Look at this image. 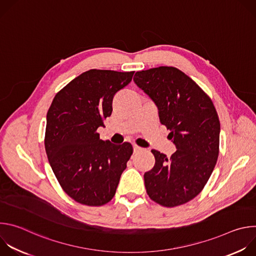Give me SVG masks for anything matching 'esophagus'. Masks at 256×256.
I'll return each mask as SVG.
<instances>
[{
  "instance_id": "esophagus-1",
  "label": "esophagus",
  "mask_w": 256,
  "mask_h": 256,
  "mask_svg": "<svg viewBox=\"0 0 256 256\" xmlns=\"http://www.w3.org/2000/svg\"><path fill=\"white\" fill-rule=\"evenodd\" d=\"M142 148L138 147V146H136V144H134V153L140 152V151H142Z\"/></svg>"
}]
</instances>
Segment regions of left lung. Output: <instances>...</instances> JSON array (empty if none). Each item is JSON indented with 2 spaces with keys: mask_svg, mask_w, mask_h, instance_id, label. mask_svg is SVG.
<instances>
[{
  "mask_svg": "<svg viewBox=\"0 0 256 256\" xmlns=\"http://www.w3.org/2000/svg\"><path fill=\"white\" fill-rule=\"evenodd\" d=\"M134 81L156 104L177 149L170 158L152 150L155 165L144 174L147 194L164 206L184 204L202 190L216 163L220 120L216 108L192 79L173 66L136 72Z\"/></svg>",
  "mask_w": 256,
  "mask_h": 256,
  "instance_id": "8db88e82",
  "label": "left lung"
}]
</instances>
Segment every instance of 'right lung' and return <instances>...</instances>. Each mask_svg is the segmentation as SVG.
<instances>
[{
	"instance_id": "add662e5",
	"label": "right lung",
	"mask_w": 256,
	"mask_h": 256,
	"mask_svg": "<svg viewBox=\"0 0 256 256\" xmlns=\"http://www.w3.org/2000/svg\"><path fill=\"white\" fill-rule=\"evenodd\" d=\"M134 72L87 70L54 98L46 116V152L64 192L86 206H102L116 194L132 146L102 140L96 132L112 116L114 95Z\"/></svg>"
}]
</instances>
